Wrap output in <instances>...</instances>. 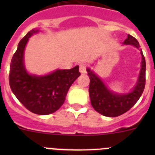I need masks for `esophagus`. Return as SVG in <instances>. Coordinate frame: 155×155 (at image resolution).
I'll list each match as a JSON object with an SVG mask.
<instances>
[{"label":"esophagus","instance_id":"34e87169","mask_svg":"<svg viewBox=\"0 0 155 155\" xmlns=\"http://www.w3.org/2000/svg\"><path fill=\"white\" fill-rule=\"evenodd\" d=\"M79 71L81 72V74H86V66L85 64H80V68H79Z\"/></svg>","mask_w":155,"mask_h":155}]
</instances>
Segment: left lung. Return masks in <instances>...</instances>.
Here are the masks:
<instances>
[{"instance_id":"left-lung-1","label":"left lung","mask_w":155,"mask_h":155,"mask_svg":"<svg viewBox=\"0 0 155 155\" xmlns=\"http://www.w3.org/2000/svg\"><path fill=\"white\" fill-rule=\"evenodd\" d=\"M124 44L130 45L140 49L138 41L130 35H127ZM140 54L142 60L137 81L128 93H117L109 90L94 71L87 68V75L90 78L89 96L91 103L94 110L98 113L108 117H116L130 110L139 100L144 89L146 72V63L142 50Z\"/></svg>"}]
</instances>
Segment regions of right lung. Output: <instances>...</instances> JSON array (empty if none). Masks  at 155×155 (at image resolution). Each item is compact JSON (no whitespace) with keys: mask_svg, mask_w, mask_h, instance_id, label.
<instances>
[{"mask_svg":"<svg viewBox=\"0 0 155 155\" xmlns=\"http://www.w3.org/2000/svg\"><path fill=\"white\" fill-rule=\"evenodd\" d=\"M28 31L19 42L10 65L9 84L18 101L31 113L49 115L61 107L71 84L81 75L79 66L57 69L45 75L31 74L25 67L24 52L28 39L39 32Z\"/></svg>","mask_w":155,"mask_h":155,"instance_id":"add662e5","label":"right lung"}]
</instances>
